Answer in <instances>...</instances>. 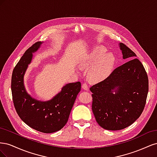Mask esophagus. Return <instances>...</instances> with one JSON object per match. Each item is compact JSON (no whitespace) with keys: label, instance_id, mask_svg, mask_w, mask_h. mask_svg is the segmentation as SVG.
Listing matches in <instances>:
<instances>
[{"label":"esophagus","instance_id":"esophagus-1","mask_svg":"<svg viewBox=\"0 0 157 157\" xmlns=\"http://www.w3.org/2000/svg\"><path fill=\"white\" fill-rule=\"evenodd\" d=\"M82 88L84 89V90H88V85H87V84L86 83H83L82 84Z\"/></svg>","mask_w":157,"mask_h":157}]
</instances>
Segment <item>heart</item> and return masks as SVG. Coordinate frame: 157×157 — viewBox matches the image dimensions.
<instances>
[{
    "label": "heart",
    "instance_id": "b5f03b06",
    "mask_svg": "<svg viewBox=\"0 0 157 157\" xmlns=\"http://www.w3.org/2000/svg\"><path fill=\"white\" fill-rule=\"evenodd\" d=\"M105 47L98 46L88 52L80 63L81 67L88 69V77L90 81L99 82L111 74L116 63V58L112 52H107Z\"/></svg>",
    "mask_w": 157,
    "mask_h": 157
}]
</instances>
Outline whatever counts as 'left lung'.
Masks as SVG:
<instances>
[{"instance_id":"1","label":"left lung","mask_w":157,"mask_h":157,"mask_svg":"<svg viewBox=\"0 0 157 157\" xmlns=\"http://www.w3.org/2000/svg\"><path fill=\"white\" fill-rule=\"evenodd\" d=\"M119 47L123 59L130 60L90 88L94 117L98 124L108 130H122L133 124L144 111L149 91L144 65L125 44L120 43Z\"/></svg>"}]
</instances>
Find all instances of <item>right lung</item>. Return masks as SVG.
I'll return each mask as SVG.
<instances>
[{"label":"right lung","instance_id":"obj_1","mask_svg":"<svg viewBox=\"0 0 157 157\" xmlns=\"http://www.w3.org/2000/svg\"><path fill=\"white\" fill-rule=\"evenodd\" d=\"M43 42H37L28 48L14 67L11 89L14 107L21 119L40 132L53 133L67 122L75 99L81 88L80 82L65 84L61 92L48 101H39L28 94L24 75L36 52Z\"/></svg>","mask_w":157,"mask_h":157}]
</instances>
